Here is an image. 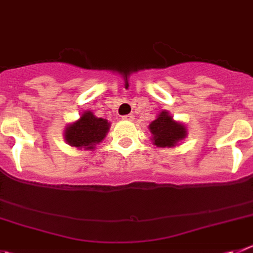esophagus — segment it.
<instances>
[{
	"label": "esophagus",
	"mask_w": 253,
	"mask_h": 253,
	"mask_svg": "<svg viewBox=\"0 0 253 253\" xmlns=\"http://www.w3.org/2000/svg\"><path fill=\"white\" fill-rule=\"evenodd\" d=\"M123 120H129V122H131V120L134 119V115H131V114H129V115H124V117L122 118Z\"/></svg>",
	"instance_id": "1"
}]
</instances>
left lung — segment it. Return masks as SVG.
<instances>
[{
  "label": "left lung",
  "instance_id": "1",
  "mask_svg": "<svg viewBox=\"0 0 253 253\" xmlns=\"http://www.w3.org/2000/svg\"><path fill=\"white\" fill-rule=\"evenodd\" d=\"M148 129L152 134L153 144L158 148H174L187 136V126L173 119L167 110H162Z\"/></svg>",
  "mask_w": 253,
  "mask_h": 253
}]
</instances>
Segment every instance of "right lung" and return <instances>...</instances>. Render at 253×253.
<instances>
[{
    "mask_svg": "<svg viewBox=\"0 0 253 253\" xmlns=\"http://www.w3.org/2000/svg\"><path fill=\"white\" fill-rule=\"evenodd\" d=\"M110 129V123L103 118L95 117L94 113L85 110L80 118L65 126V142L71 147L84 150H94L101 143Z\"/></svg>",
    "mask_w": 253,
    "mask_h": 253,
    "instance_id": "obj_1",
    "label": "right lung"
}]
</instances>
